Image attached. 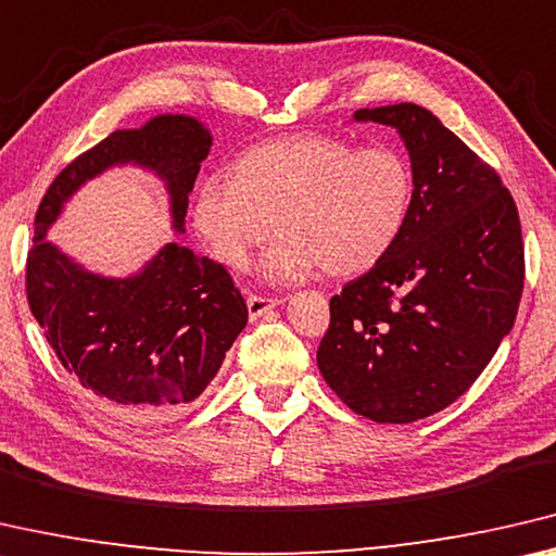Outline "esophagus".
I'll use <instances>...</instances> for the list:
<instances>
[{
  "mask_svg": "<svg viewBox=\"0 0 556 556\" xmlns=\"http://www.w3.org/2000/svg\"><path fill=\"white\" fill-rule=\"evenodd\" d=\"M283 300L278 298H263V295H249V300H245V305H249V315L251 320H256V317L266 315L268 311H273V307H278Z\"/></svg>",
  "mask_w": 556,
  "mask_h": 556,
  "instance_id": "obj_1",
  "label": "esophagus"
}]
</instances>
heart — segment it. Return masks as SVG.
Listing matches in <instances>:
<instances>
[{
	"instance_id": "b5f03b06",
	"label": "heart",
	"mask_w": 556,
	"mask_h": 556,
	"mask_svg": "<svg viewBox=\"0 0 556 556\" xmlns=\"http://www.w3.org/2000/svg\"><path fill=\"white\" fill-rule=\"evenodd\" d=\"M414 179L402 152L357 150L327 135L263 142L233 162V177H206L192 218L214 256L233 270L273 233L261 273L293 283L327 270L359 276L394 249L412 206Z\"/></svg>"
}]
</instances>
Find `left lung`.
<instances>
[{
    "mask_svg": "<svg viewBox=\"0 0 556 556\" xmlns=\"http://www.w3.org/2000/svg\"><path fill=\"white\" fill-rule=\"evenodd\" d=\"M352 121L394 127L414 194L394 249L330 300L317 367L354 414L412 424L466 394L513 330L520 216L497 172L426 108H362Z\"/></svg>",
    "mask_w": 556,
    "mask_h": 556,
    "instance_id": "left-lung-1",
    "label": "left lung"
}]
</instances>
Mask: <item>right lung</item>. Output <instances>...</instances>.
Returning <instances> with one entry per match:
<instances>
[{
    "instance_id": "right-lung-1",
    "label": "right lung",
    "mask_w": 556,
    "mask_h": 556,
    "mask_svg": "<svg viewBox=\"0 0 556 556\" xmlns=\"http://www.w3.org/2000/svg\"><path fill=\"white\" fill-rule=\"evenodd\" d=\"M212 132L192 115L162 113L80 154L53 179L36 212L26 298L63 367L108 414L150 424L202 396L249 323L222 263L169 241L130 276H103L63 253L47 233L86 181L113 167L152 172L169 197L172 229L185 216Z\"/></svg>"
}]
</instances>
